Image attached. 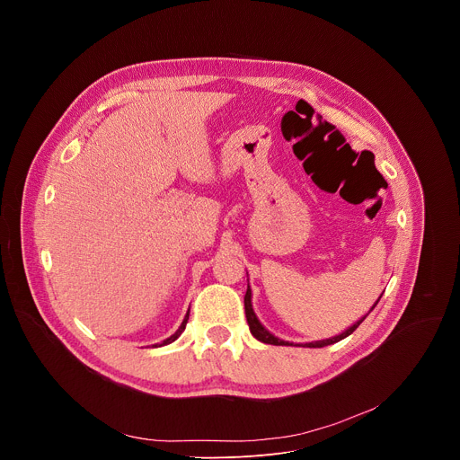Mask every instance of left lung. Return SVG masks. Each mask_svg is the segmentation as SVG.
Wrapping results in <instances>:
<instances>
[{"instance_id":"1","label":"left lung","mask_w":460,"mask_h":460,"mask_svg":"<svg viewBox=\"0 0 460 460\" xmlns=\"http://www.w3.org/2000/svg\"><path fill=\"white\" fill-rule=\"evenodd\" d=\"M382 296V295H380ZM380 300V298H378ZM378 300H376V304H378ZM375 304V305H376ZM243 305H245V316H247V323H249V330H251V333H252V337L254 339H258L260 342H264V344H271V346H289V342H284V341H280V339H277L275 335H271L264 325H261L260 322H258V318H256V314H254V311H252V305H251V289L247 288V293H245V296H243ZM373 305V307H375ZM373 307H371V311H373ZM366 318V316H364ZM362 318V320H364ZM362 320H358L357 323H353L349 330H346L344 333H341V335H337V337H333V339H327V341H318V342H309L307 346L309 348H323V346H330V344H335V342H339V341H342V339H346V337H349L357 327L362 323Z\"/></svg>"}]
</instances>
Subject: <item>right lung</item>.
I'll list each match as a JSON object with an SVG mask.
<instances>
[{"label": "right lung", "mask_w": 460, "mask_h": 460, "mask_svg": "<svg viewBox=\"0 0 460 460\" xmlns=\"http://www.w3.org/2000/svg\"><path fill=\"white\" fill-rule=\"evenodd\" d=\"M187 320H189V311H187V314H185V318H183V322H181V325H180V327H178V332H176V333H174V335H171V337H169V339H165V341H164V342H162V344H160V346H165V344H171V342H174V341H176V339H178V337H180V333H181V332H183V330H185V323H187Z\"/></svg>", "instance_id": "add662e5"}]
</instances>
